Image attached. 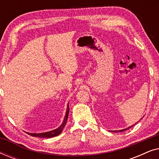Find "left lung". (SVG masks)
<instances>
[{"mask_svg": "<svg viewBox=\"0 0 159 159\" xmlns=\"http://www.w3.org/2000/svg\"><path fill=\"white\" fill-rule=\"evenodd\" d=\"M133 125H132V126H133ZM132 126H131V127L127 128V129H121V130H114V131H113V132H123V131H125V130H127V129H129L130 127H132Z\"/></svg>", "mask_w": 159, "mask_h": 159, "instance_id": "1", "label": "left lung"}]
</instances>
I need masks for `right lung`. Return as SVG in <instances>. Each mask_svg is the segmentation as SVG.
I'll use <instances>...</instances> for the list:
<instances>
[{
	"mask_svg": "<svg viewBox=\"0 0 159 159\" xmlns=\"http://www.w3.org/2000/svg\"><path fill=\"white\" fill-rule=\"evenodd\" d=\"M69 112V103H68V105H67V108H66V115H65V116H64V121H63L61 125L59 127H58L57 129L52 130V131L47 132H43V133H29V132H27V133L32 137H38V138H53V137L58 135V134H60L61 133L63 129H64V128L65 127V125H66L67 119H68Z\"/></svg>",
	"mask_w": 159,
	"mask_h": 159,
	"instance_id": "add662e5",
	"label": "right lung"
}]
</instances>
